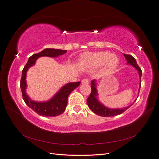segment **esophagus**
<instances>
[{
    "label": "esophagus",
    "instance_id": "esophagus-1",
    "mask_svg": "<svg viewBox=\"0 0 159 159\" xmlns=\"http://www.w3.org/2000/svg\"><path fill=\"white\" fill-rule=\"evenodd\" d=\"M82 84H89V80L87 78H84L82 80Z\"/></svg>",
    "mask_w": 159,
    "mask_h": 159
}]
</instances>
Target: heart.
Returning <instances> with one entry per match:
<instances>
[{"label": "heart", "instance_id": "1", "mask_svg": "<svg viewBox=\"0 0 159 159\" xmlns=\"http://www.w3.org/2000/svg\"><path fill=\"white\" fill-rule=\"evenodd\" d=\"M82 60L84 62L95 66L107 64V67L109 69L116 68L119 63V59L116 56H113L112 53L107 51L87 53L83 56Z\"/></svg>", "mask_w": 159, "mask_h": 159}]
</instances>
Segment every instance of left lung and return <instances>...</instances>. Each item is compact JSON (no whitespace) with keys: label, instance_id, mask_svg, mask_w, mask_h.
I'll return each mask as SVG.
<instances>
[{"label":"left lung","instance_id":"left-lung-1","mask_svg":"<svg viewBox=\"0 0 159 159\" xmlns=\"http://www.w3.org/2000/svg\"><path fill=\"white\" fill-rule=\"evenodd\" d=\"M124 55L126 58L127 61V64L133 66L136 68V70L139 71V76H140V86H141V76H142V70L140 68L137 64L136 59L132 56L130 55H127V54H124ZM91 94L89 96L87 99V104L89 107L90 108L93 112L95 113V114L98 116H102V117H111V116H115L121 114V113L125 111L127 109H128L131 106H129L127 107L123 108V109H109V108L104 106L98 100L97 96H98V92L96 89V85H95V80H93L91 82ZM140 91V89H139Z\"/></svg>","mask_w":159,"mask_h":159}]
</instances>
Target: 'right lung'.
Wrapping results in <instances>:
<instances>
[{
	"label": "right lung",
	"instance_id": "add662e5",
	"mask_svg": "<svg viewBox=\"0 0 159 159\" xmlns=\"http://www.w3.org/2000/svg\"><path fill=\"white\" fill-rule=\"evenodd\" d=\"M66 50L54 49V48H46L37 54H34L30 57L28 62L24 66L22 70V76L20 79V89H21L23 99L25 104L32 110H34L39 115L42 116H57L61 115L64 111L68 103V98L70 93L75 89L78 87L80 84V82L68 83L57 93V94L51 100L45 102H38L31 100L26 94V73L30 67L35 64V61L40 57H57L59 55L66 52Z\"/></svg>",
	"mask_w": 159,
	"mask_h": 159
}]
</instances>
